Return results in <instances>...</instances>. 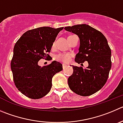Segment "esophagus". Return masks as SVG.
<instances>
[{
    "instance_id": "obj_1",
    "label": "esophagus",
    "mask_w": 123,
    "mask_h": 123,
    "mask_svg": "<svg viewBox=\"0 0 123 123\" xmlns=\"http://www.w3.org/2000/svg\"><path fill=\"white\" fill-rule=\"evenodd\" d=\"M66 66H67V65H65V64H63V65H62V67H63V69L65 68Z\"/></svg>"
}]
</instances>
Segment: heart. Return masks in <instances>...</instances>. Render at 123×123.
Wrapping results in <instances>:
<instances>
[{
    "mask_svg": "<svg viewBox=\"0 0 123 123\" xmlns=\"http://www.w3.org/2000/svg\"><path fill=\"white\" fill-rule=\"evenodd\" d=\"M55 45V43H54L53 46ZM71 58V55L70 54L67 53H60L57 54L55 57V59L57 61L60 62L64 63H68L70 62Z\"/></svg>",
    "mask_w": 123,
    "mask_h": 123,
    "instance_id": "1",
    "label": "heart"
}]
</instances>
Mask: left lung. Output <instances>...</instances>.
<instances>
[{
    "label": "left lung",
    "mask_w": 123,
    "mask_h": 123,
    "mask_svg": "<svg viewBox=\"0 0 123 123\" xmlns=\"http://www.w3.org/2000/svg\"><path fill=\"white\" fill-rule=\"evenodd\" d=\"M80 38L79 52L75 61L88 62L86 69L72 66L73 74L68 80L69 88L78 95L89 96L101 89L107 81L112 66L111 50L100 31L86 24L65 28Z\"/></svg>",
    "instance_id": "8db88e82"
}]
</instances>
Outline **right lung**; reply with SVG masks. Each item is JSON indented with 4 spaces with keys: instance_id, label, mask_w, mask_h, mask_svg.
Masks as SVG:
<instances>
[{
    "instance_id": "obj_1",
    "label": "right lung",
    "mask_w": 123,
    "mask_h": 123,
    "mask_svg": "<svg viewBox=\"0 0 123 123\" xmlns=\"http://www.w3.org/2000/svg\"><path fill=\"white\" fill-rule=\"evenodd\" d=\"M63 29L44 26L29 30L15 44L11 62L14 83L26 97H43L51 90L53 76L62 71V65L58 62L43 67L38 66V62L50 57L53 42Z\"/></svg>"
}]
</instances>
